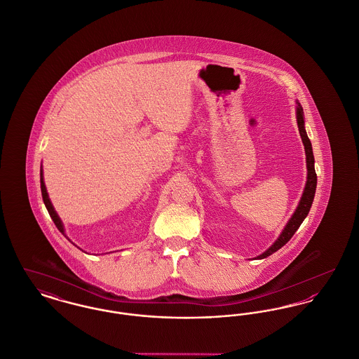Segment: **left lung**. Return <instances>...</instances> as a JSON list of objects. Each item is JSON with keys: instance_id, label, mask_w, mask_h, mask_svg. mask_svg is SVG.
Listing matches in <instances>:
<instances>
[{"instance_id": "obj_1", "label": "left lung", "mask_w": 359, "mask_h": 359, "mask_svg": "<svg viewBox=\"0 0 359 359\" xmlns=\"http://www.w3.org/2000/svg\"><path fill=\"white\" fill-rule=\"evenodd\" d=\"M296 121H297L299 133H300L303 145H304V149H306V163H307V182H306V187H304V191H303V195L300 198L299 205L296 207L294 212L292 214L288 223L285 224L284 230L278 236V238L274 241L273 245L268 250H265L262 255L257 256L255 259L266 258V257L273 255L274 252H277L278 249H281L293 237V234L297 231L300 224L307 218L309 208H311L312 202H313L318 177H316V172H315V158H313V152H312V145H311V141L308 138L307 132H306V128H304L303 107H302V104L299 102H296Z\"/></svg>"}]
</instances>
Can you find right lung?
Instances as JSON below:
<instances>
[{
    "label": "right lung",
    "instance_id": "right-lung-1",
    "mask_svg": "<svg viewBox=\"0 0 359 359\" xmlns=\"http://www.w3.org/2000/svg\"><path fill=\"white\" fill-rule=\"evenodd\" d=\"M40 187H41L43 202H44V205L47 207V210H48V214H50L52 221L55 223V226L57 227V230H59L62 234H65V226H63V223L60 221L57 212L55 211V208H53V205H52L51 203V199H50V196H48V192H47V188H46V183H44V177H43V170H40ZM65 237H67V236L65 234Z\"/></svg>",
    "mask_w": 359,
    "mask_h": 359
}]
</instances>
